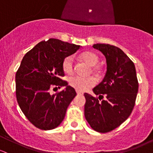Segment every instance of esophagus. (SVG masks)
Returning <instances> with one entry per match:
<instances>
[{
    "label": "esophagus",
    "instance_id": "esophagus-1",
    "mask_svg": "<svg viewBox=\"0 0 153 153\" xmlns=\"http://www.w3.org/2000/svg\"><path fill=\"white\" fill-rule=\"evenodd\" d=\"M76 92H77V94H78V95H82L83 94V92H79V91H76Z\"/></svg>",
    "mask_w": 153,
    "mask_h": 153
}]
</instances>
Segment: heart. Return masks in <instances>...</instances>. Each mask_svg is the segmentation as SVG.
Listing matches in <instances>:
<instances>
[{
    "instance_id": "heart-1",
    "label": "heart",
    "mask_w": 153,
    "mask_h": 153,
    "mask_svg": "<svg viewBox=\"0 0 153 153\" xmlns=\"http://www.w3.org/2000/svg\"><path fill=\"white\" fill-rule=\"evenodd\" d=\"M81 58L85 61L86 64L90 67H92V71L93 73L99 75L101 72V69L97 67L99 58L95 53L92 52H85L81 55ZM63 69L64 72L68 75H72L74 72V57L69 55L64 58L63 61ZM69 84L71 86L75 88L77 91L84 92L89 88L92 87L95 84V80L92 77L89 78H82L79 76H74L69 78Z\"/></svg>"
}]
</instances>
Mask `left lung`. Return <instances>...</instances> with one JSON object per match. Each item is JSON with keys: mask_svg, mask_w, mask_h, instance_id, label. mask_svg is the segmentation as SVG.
<instances>
[{"mask_svg": "<svg viewBox=\"0 0 153 153\" xmlns=\"http://www.w3.org/2000/svg\"><path fill=\"white\" fill-rule=\"evenodd\" d=\"M106 60L103 81L92 90L98 97L84 93V115L94 130L108 132L119 126L130 115L138 90L134 63L120 48L105 44H94Z\"/></svg>", "mask_w": 153, "mask_h": 153, "instance_id": "obj_1", "label": "left lung"}]
</instances>
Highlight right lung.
<instances>
[{"label":"right lung","instance_id":"right-lung-1","mask_svg":"<svg viewBox=\"0 0 153 153\" xmlns=\"http://www.w3.org/2000/svg\"><path fill=\"white\" fill-rule=\"evenodd\" d=\"M81 46L50 38L38 43L23 58L15 75L16 98L27 119L43 130L55 129L65 117L67 107L76 95L68 86L63 61ZM66 86L52 95L50 89Z\"/></svg>","mask_w":153,"mask_h":153}]
</instances>
